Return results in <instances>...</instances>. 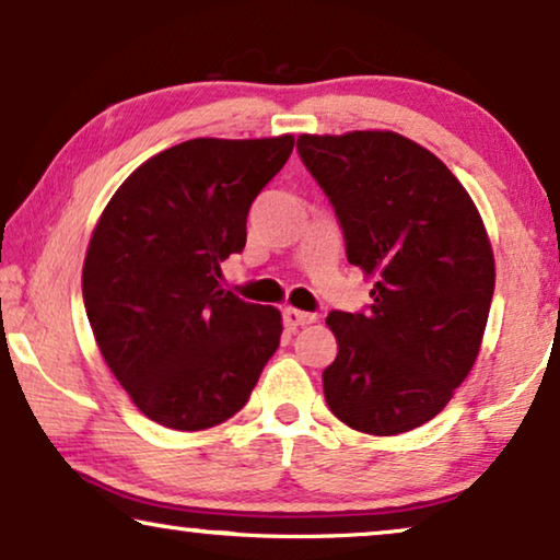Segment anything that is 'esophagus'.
Segmentation results:
<instances>
[{"instance_id": "esophagus-1", "label": "esophagus", "mask_w": 560, "mask_h": 560, "mask_svg": "<svg viewBox=\"0 0 560 560\" xmlns=\"http://www.w3.org/2000/svg\"><path fill=\"white\" fill-rule=\"evenodd\" d=\"M282 320H285L288 328H301V326H308L316 320L313 313H305V311H298V308H285L282 311Z\"/></svg>"}]
</instances>
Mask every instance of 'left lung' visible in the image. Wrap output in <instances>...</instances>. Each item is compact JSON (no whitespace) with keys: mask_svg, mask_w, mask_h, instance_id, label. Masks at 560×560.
<instances>
[{"mask_svg":"<svg viewBox=\"0 0 560 560\" xmlns=\"http://www.w3.org/2000/svg\"><path fill=\"white\" fill-rule=\"evenodd\" d=\"M298 152L331 198L349 262L374 282L370 311L326 318L339 343L328 408L370 435L412 431L479 357L494 293L485 221L431 150L389 129L301 135Z\"/></svg>","mask_w":560,"mask_h":560,"instance_id":"8db88e82","label":"left lung"}]
</instances>
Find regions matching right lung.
<instances>
[{"label": "right lung", "instance_id": "add662e5", "mask_svg": "<svg viewBox=\"0 0 560 560\" xmlns=\"http://www.w3.org/2000/svg\"><path fill=\"white\" fill-rule=\"evenodd\" d=\"M295 137H198L132 171L91 232L83 305L104 362L132 402L173 431L244 408L280 347L282 316L219 285L247 242V213Z\"/></svg>", "mask_w": 560, "mask_h": 560}]
</instances>
